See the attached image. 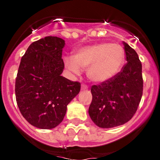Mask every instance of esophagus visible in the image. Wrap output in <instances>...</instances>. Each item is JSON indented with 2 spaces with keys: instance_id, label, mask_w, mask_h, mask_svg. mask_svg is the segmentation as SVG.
I'll return each instance as SVG.
<instances>
[{
  "instance_id": "esophagus-1",
  "label": "esophagus",
  "mask_w": 160,
  "mask_h": 160,
  "mask_svg": "<svg viewBox=\"0 0 160 160\" xmlns=\"http://www.w3.org/2000/svg\"><path fill=\"white\" fill-rule=\"evenodd\" d=\"M88 87L86 86V85H84V84H83V85H81V90H88Z\"/></svg>"
}]
</instances>
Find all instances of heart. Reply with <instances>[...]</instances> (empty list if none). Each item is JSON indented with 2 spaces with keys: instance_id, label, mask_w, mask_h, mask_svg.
Instances as JSON below:
<instances>
[{
  "instance_id": "heart-1",
  "label": "heart",
  "mask_w": 160,
  "mask_h": 160,
  "mask_svg": "<svg viewBox=\"0 0 160 160\" xmlns=\"http://www.w3.org/2000/svg\"><path fill=\"white\" fill-rule=\"evenodd\" d=\"M125 61V50L116 43L99 42L77 49L72 57L64 58L65 67L75 74L86 70L90 82L103 84L120 72Z\"/></svg>"
}]
</instances>
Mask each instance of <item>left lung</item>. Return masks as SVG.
Instances as JSON below:
<instances>
[{"instance_id":"8db88e82","label":"left lung","mask_w":160,"mask_h":160,"mask_svg":"<svg viewBox=\"0 0 160 160\" xmlns=\"http://www.w3.org/2000/svg\"><path fill=\"white\" fill-rule=\"evenodd\" d=\"M126 64L115 77L91 88L89 115L96 125L110 128L128 122L136 112L143 90L142 63L136 52L123 42Z\"/></svg>"}]
</instances>
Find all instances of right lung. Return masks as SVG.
Here are the masks:
<instances>
[{
	"instance_id": "right-lung-1",
	"label": "right lung",
	"mask_w": 160,
	"mask_h": 160,
	"mask_svg": "<svg viewBox=\"0 0 160 160\" xmlns=\"http://www.w3.org/2000/svg\"><path fill=\"white\" fill-rule=\"evenodd\" d=\"M65 41L47 36L32 42L22 56L15 81L17 104L22 116L41 129L62 122L67 105L80 90V83L62 77Z\"/></svg>"
}]
</instances>
